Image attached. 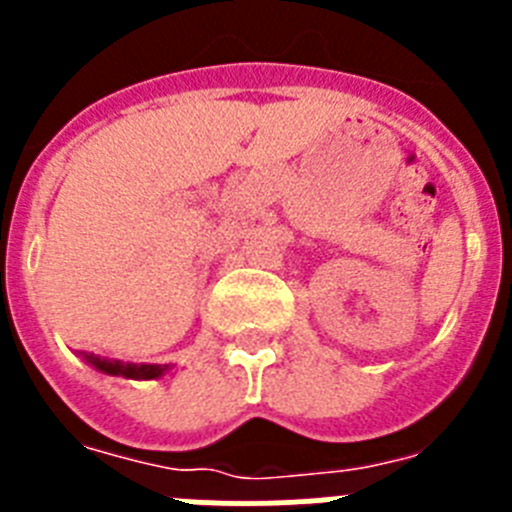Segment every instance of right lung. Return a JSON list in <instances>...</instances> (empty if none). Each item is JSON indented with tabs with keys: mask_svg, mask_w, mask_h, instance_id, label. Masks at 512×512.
<instances>
[{
	"mask_svg": "<svg viewBox=\"0 0 512 512\" xmlns=\"http://www.w3.org/2000/svg\"><path fill=\"white\" fill-rule=\"evenodd\" d=\"M81 359L92 364L94 369L104 374H120V377H128V379H156L169 369L166 364H122L117 359H104V356L97 354H87V351H81Z\"/></svg>",
	"mask_w": 512,
	"mask_h": 512,
	"instance_id": "add662e5",
	"label": "right lung"
}]
</instances>
